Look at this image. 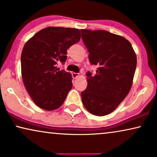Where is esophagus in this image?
Listing matches in <instances>:
<instances>
[{
	"instance_id": "34e87169",
	"label": "esophagus",
	"mask_w": 157,
	"mask_h": 157,
	"mask_svg": "<svg viewBox=\"0 0 157 157\" xmlns=\"http://www.w3.org/2000/svg\"><path fill=\"white\" fill-rule=\"evenodd\" d=\"M78 76H79V74H78V73H72V77L74 78H78Z\"/></svg>"
}]
</instances>
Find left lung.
<instances>
[{
  "label": "left lung",
  "mask_w": 157,
  "mask_h": 157,
  "mask_svg": "<svg viewBox=\"0 0 157 157\" xmlns=\"http://www.w3.org/2000/svg\"><path fill=\"white\" fill-rule=\"evenodd\" d=\"M89 61L98 66L96 74L86 73L87 88L81 92L85 108L102 117L112 112L132 88L136 56L125 38L103 30L81 29Z\"/></svg>",
  "instance_id": "8db88e82"
}]
</instances>
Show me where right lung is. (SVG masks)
Returning a JSON list of instances; mask_svg holds the SVG:
<instances>
[{
  "instance_id": "1",
  "label": "right lung",
  "mask_w": 157,
  "mask_h": 157,
  "mask_svg": "<svg viewBox=\"0 0 157 157\" xmlns=\"http://www.w3.org/2000/svg\"><path fill=\"white\" fill-rule=\"evenodd\" d=\"M81 38L77 29L47 27L25 43L21 53V76L26 91L38 107L59 109L72 88L71 74L56 68L67 49Z\"/></svg>"
}]
</instances>
